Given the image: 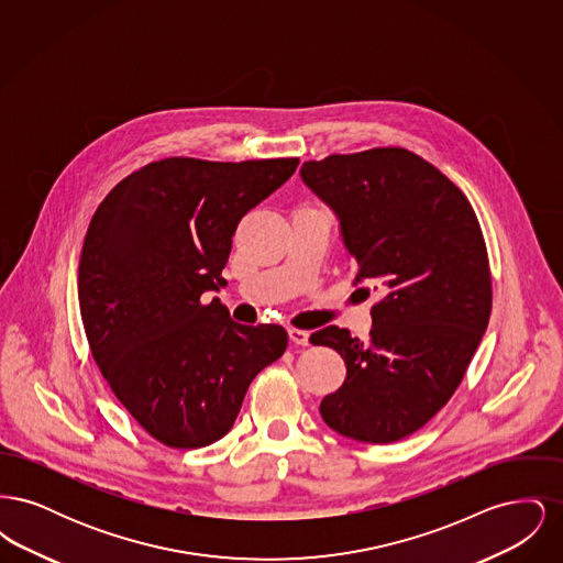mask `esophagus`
Listing matches in <instances>:
<instances>
[{"instance_id": "esophagus-1", "label": "esophagus", "mask_w": 563, "mask_h": 563, "mask_svg": "<svg viewBox=\"0 0 563 563\" xmlns=\"http://www.w3.org/2000/svg\"><path fill=\"white\" fill-rule=\"evenodd\" d=\"M289 338L297 346H308L310 344V331H306V329L289 327Z\"/></svg>"}]
</instances>
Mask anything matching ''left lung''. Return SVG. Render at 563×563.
Segmentation results:
<instances>
[{"mask_svg":"<svg viewBox=\"0 0 563 563\" xmlns=\"http://www.w3.org/2000/svg\"><path fill=\"white\" fill-rule=\"evenodd\" d=\"M301 179L340 217L356 283L386 291L367 344L335 324L310 335L346 363L322 420L354 441L395 443L452 399L487 329L482 225L462 189L405 147L303 162Z\"/></svg>","mask_w":563,"mask_h":563,"instance_id":"1","label":"left lung"}]
</instances>
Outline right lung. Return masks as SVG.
Segmentation results:
<instances>
[{
    "label": "right lung",
    "instance_id": "add662e5",
    "mask_svg": "<svg viewBox=\"0 0 563 563\" xmlns=\"http://www.w3.org/2000/svg\"><path fill=\"white\" fill-rule=\"evenodd\" d=\"M299 158L152 162L92 214L78 269L95 363L124 409L166 448L232 429L249 384L287 350L280 324H239L205 291L228 285L232 236Z\"/></svg>",
    "mask_w": 563,
    "mask_h": 563
}]
</instances>
